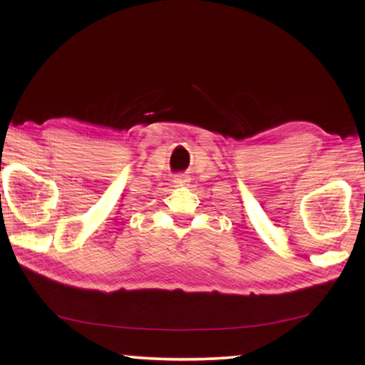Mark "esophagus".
I'll use <instances>...</instances> for the list:
<instances>
[{"label":"esophagus","mask_w":365,"mask_h":365,"mask_svg":"<svg viewBox=\"0 0 365 365\" xmlns=\"http://www.w3.org/2000/svg\"><path fill=\"white\" fill-rule=\"evenodd\" d=\"M185 182H187V180H182V178H180V180H177L175 183H180V185H185Z\"/></svg>","instance_id":"34e87169"}]
</instances>
